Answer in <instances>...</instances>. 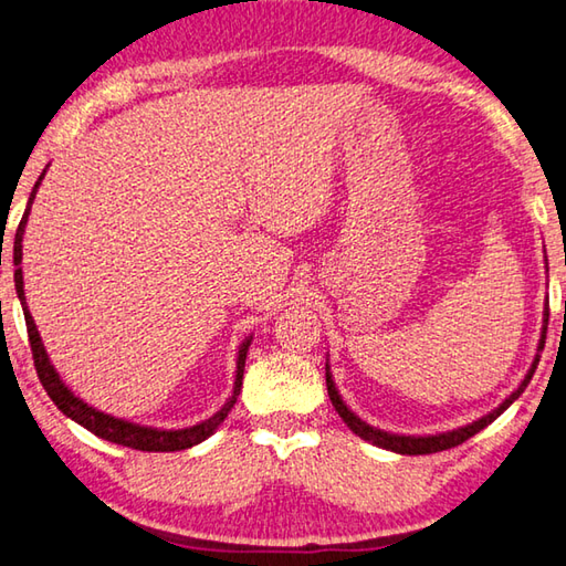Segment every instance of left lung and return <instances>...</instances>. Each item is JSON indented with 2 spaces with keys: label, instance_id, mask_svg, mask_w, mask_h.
I'll return each mask as SVG.
<instances>
[{
  "label": "left lung",
  "instance_id": "1",
  "mask_svg": "<svg viewBox=\"0 0 566 566\" xmlns=\"http://www.w3.org/2000/svg\"><path fill=\"white\" fill-rule=\"evenodd\" d=\"M549 318V306L544 304V324H547ZM544 338H547V326H542V336H539V344H537V356H534V361L530 366V371L522 378L520 386L512 390V394L502 400V403L490 410L488 416H482L478 420H472L468 426H460L453 430H446V433H433V436H403V433H388V430L381 428H374L368 426L366 420L358 418L352 408L344 403L342 394H338V388L332 378V371H328V364H326V390H328V398H332V406L336 408V413L342 416L344 423L354 430L358 438L368 440V443H374L384 450H390V453H400V455H428V453H440V450H448V448H455L460 443H465L468 438H472L475 433H480L482 428H488L492 420L500 418L505 410L515 403V400L522 396V390L527 388V384L532 381L534 376V368L539 364V352L544 348Z\"/></svg>",
  "mask_w": 566,
  "mask_h": 566
}]
</instances>
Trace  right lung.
Listing matches in <instances>:
<instances>
[{"instance_id":"obj_1","label":"right lung","mask_w":566,"mask_h":566,"mask_svg":"<svg viewBox=\"0 0 566 566\" xmlns=\"http://www.w3.org/2000/svg\"><path fill=\"white\" fill-rule=\"evenodd\" d=\"M44 176H46V170L41 172L32 195H29L24 218H22V222H19L17 234H14V264H17L14 286H17V296H19V302H22V310H24L29 344H32L34 366H36L41 386H44L49 398L54 400L61 413H64L71 420H76L78 426H84L94 436L111 440V443L136 448V450H146V453H176V450L192 448V446L202 443V440H208L214 433V430L220 428L222 420L228 418L232 406L238 403V396H240V388H242V374H244V358H248L252 336L244 338V342L238 348V371H234V386H232L230 398L224 400V406L218 410V413H212L208 420H200V423H195L190 428L168 430V428H153V426L133 423V420H126V418H116L111 413H104V410H98L94 406H88L84 398H78L74 390H71L64 381H61L59 371L54 368V364H51V358L46 354L44 342H41L34 318H32V314H29L27 296H24V276H22V266H19V264H22V238H24V230H27V220H29V212H32V202L36 198V190H39L41 180H44Z\"/></svg>"}]
</instances>
